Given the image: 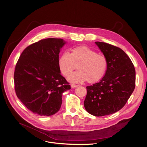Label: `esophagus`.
Instances as JSON below:
<instances>
[{
  "label": "esophagus",
  "mask_w": 147,
  "mask_h": 147,
  "mask_svg": "<svg viewBox=\"0 0 147 147\" xmlns=\"http://www.w3.org/2000/svg\"><path fill=\"white\" fill-rule=\"evenodd\" d=\"M78 85H77V84H71V87L72 88H76L77 87H78Z\"/></svg>",
  "instance_id": "esophagus-1"
}]
</instances>
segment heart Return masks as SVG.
<instances>
[{"label":"heart","instance_id":"1","mask_svg":"<svg viewBox=\"0 0 147 147\" xmlns=\"http://www.w3.org/2000/svg\"><path fill=\"white\" fill-rule=\"evenodd\" d=\"M78 71L71 74L68 80L72 83L87 81L94 83L104 76L107 68L106 57L86 46L76 47L71 53H63L59 60V67L61 74L68 77L76 68Z\"/></svg>","mask_w":147,"mask_h":147}]
</instances>
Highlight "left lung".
<instances>
[{"label":"left lung","instance_id":"1","mask_svg":"<svg viewBox=\"0 0 147 147\" xmlns=\"http://www.w3.org/2000/svg\"><path fill=\"white\" fill-rule=\"evenodd\" d=\"M95 43L107 60V68L100 82L86 87L84 105L90 114L101 117L125 106L135 89V69L122 49L104 42Z\"/></svg>","mask_w":147,"mask_h":147}]
</instances>
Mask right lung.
Returning <instances> with one entry per match:
<instances>
[{"label": "right lung", "mask_w": 147, "mask_h": 147, "mask_svg": "<svg viewBox=\"0 0 147 147\" xmlns=\"http://www.w3.org/2000/svg\"><path fill=\"white\" fill-rule=\"evenodd\" d=\"M65 43L59 38L40 40L24 49L17 63V96L35 114L49 116L57 113L63 93L71 88L59 67V55Z\"/></svg>", "instance_id": "obj_1"}]
</instances>
